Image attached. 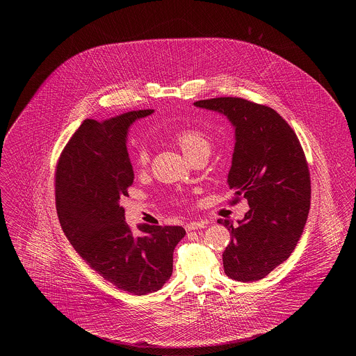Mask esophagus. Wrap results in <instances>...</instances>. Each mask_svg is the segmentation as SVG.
Masks as SVG:
<instances>
[{
    "label": "esophagus",
    "instance_id": "34e87169",
    "mask_svg": "<svg viewBox=\"0 0 356 356\" xmlns=\"http://www.w3.org/2000/svg\"><path fill=\"white\" fill-rule=\"evenodd\" d=\"M204 226H205V222H203V220H193V222L186 223L185 229H186V232H192V230L203 229Z\"/></svg>",
    "mask_w": 356,
    "mask_h": 356
}]
</instances>
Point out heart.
I'll return each mask as SVG.
<instances>
[{
    "label": "heart",
    "mask_w": 356,
    "mask_h": 356,
    "mask_svg": "<svg viewBox=\"0 0 356 356\" xmlns=\"http://www.w3.org/2000/svg\"><path fill=\"white\" fill-rule=\"evenodd\" d=\"M174 140L188 159L196 157L199 154L208 157L212 151V143L209 137L204 131L195 127H185L178 130L174 134ZM134 163L140 168H144L148 165L149 152L147 148H140L137 151L134 156Z\"/></svg>",
    "instance_id": "b5f03b06"
}]
</instances>
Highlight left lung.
Here are the masks:
<instances>
[{
  "mask_svg": "<svg viewBox=\"0 0 356 356\" xmlns=\"http://www.w3.org/2000/svg\"><path fill=\"white\" fill-rule=\"evenodd\" d=\"M196 106L225 115L234 127L236 144L227 175L229 188L248 200L250 211L234 227L222 254L227 277L252 282L284 263L302 237L311 181L296 133L273 108L240 97H218Z\"/></svg>",
  "mask_w": 356,
  "mask_h": 356,
  "instance_id": "obj_1",
  "label": "left lung"
}]
</instances>
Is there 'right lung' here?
Wrapping results in <instances>:
<instances>
[{"instance_id":"right-lung-1","label":"right lung","mask_w":356,"mask_h":356,"mask_svg":"<svg viewBox=\"0 0 356 356\" xmlns=\"http://www.w3.org/2000/svg\"><path fill=\"white\" fill-rule=\"evenodd\" d=\"M153 109L97 122L86 119L60 154L56 208L64 234L104 280L131 295L159 291L172 274V254L186 232L181 226L143 225L134 236L120 202L134 171L127 153L129 127Z\"/></svg>"}]
</instances>
